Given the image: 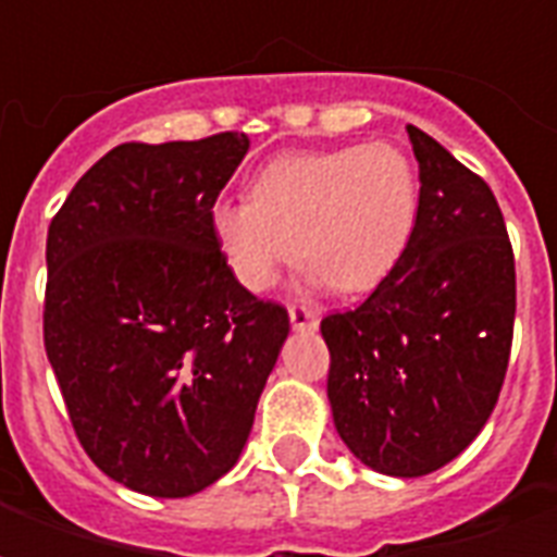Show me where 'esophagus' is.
<instances>
[{
  "instance_id": "obj_1",
  "label": "esophagus",
  "mask_w": 557,
  "mask_h": 557,
  "mask_svg": "<svg viewBox=\"0 0 557 557\" xmlns=\"http://www.w3.org/2000/svg\"><path fill=\"white\" fill-rule=\"evenodd\" d=\"M289 322L295 331H315L319 327V313L313 307H289Z\"/></svg>"
}]
</instances>
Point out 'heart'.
<instances>
[{
    "label": "heart",
    "mask_w": 557,
    "mask_h": 557,
    "mask_svg": "<svg viewBox=\"0 0 557 557\" xmlns=\"http://www.w3.org/2000/svg\"><path fill=\"white\" fill-rule=\"evenodd\" d=\"M420 178L394 143L280 154L259 170L250 199H223L208 232L232 280L265 292L280 271L307 256V286L346 295L375 289L414 238Z\"/></svg>",
    "instance_id": "heart-1"
}]
</instances>
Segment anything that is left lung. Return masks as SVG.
<instances>
[{
  "instance_id": "obj_1",
  "label": "left lung",
  "mask_w": 557,
  "mask_h": 557,
  "mask_svg": "<svg viewBox=\"0 0 557 557\" xmlns=\"http://www.w3.org/2000/svg\"><path fill=\"white\" fill-rule=\"evenodd\" d=\"M420 211L399 265L322 319L339 438L379 474L423 478L478 438L502 394L516 268L490 184L409 125Z\"/></svg>"
}]
</instances>
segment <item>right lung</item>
Segmentation results:
<instances>
[{"instance_id":"right-lung-1","label":"right lung","mask_w":557,"mask_h":557,"mask_svg":"<svg viewBox=\"0 0 557 557\" xmlns=\"http://www.w3.org/2000/svg\"><path fill=\"white\" fill-rule=\"evenodd\" d=\"M247 148L244 134L115 146L47 232V358L91 462L143 495L187 498L238 462L289 337L286 310L238 286L208 232Z\"/></svg>"}]
</instances>
